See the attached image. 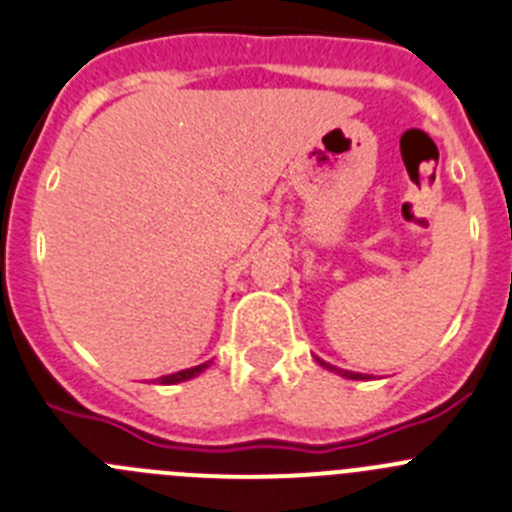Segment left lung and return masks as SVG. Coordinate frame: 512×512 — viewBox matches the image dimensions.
<instances>
[{"mask_svg":"<svg viewBox=\"0 0 512 512\" xmlns=\"http://www.w3.org/2000/svg\"><path fill=\"white\" fill-rule=\"evenodd\" d=\"M315 361H318V364H321V366H323V369H328V371H336V374H341V376H343V379H353V381L369 379V376H364V374H356V371H343V369H336V366L326 364V361H323V358H315Z\"/></svg>","mask_w":512,"mask_h":512,"instance_id":"left-lung-1","label":"left lung"}]
</instances>
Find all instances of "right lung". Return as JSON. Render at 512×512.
Returning a JSON list of instances; mask_svg holds the SVG:
<instances>
[{
	"label": "right lung",
	"mask_w": 512,
	"mask_h": 512,
	"mask_svg": "<svg viewBox=\"0 0 512 512\" xmlns=\"http://www.w3.org/2000/svg\"><path fill=\"white\" fill-rule=\"evenodd\" d=\"M209 364H212V361H204V364L191 366V369H184V371H176V374H169V376H161V379H156V381H159V384H166V386L181 384V381H189V379H194V376L202 374Z\"/></svg>",
	"instance_id": "1"
}]
</instances>
